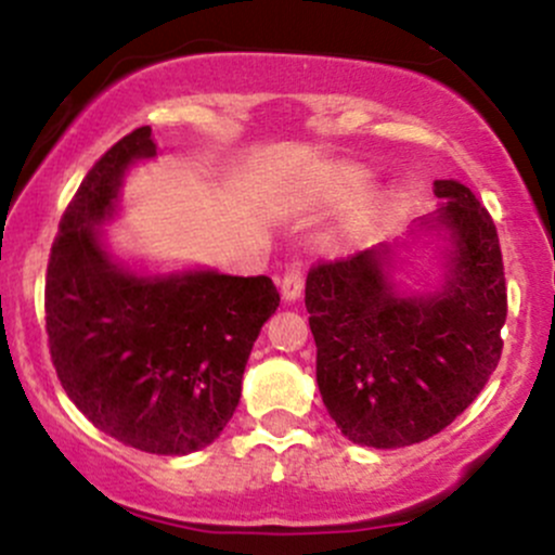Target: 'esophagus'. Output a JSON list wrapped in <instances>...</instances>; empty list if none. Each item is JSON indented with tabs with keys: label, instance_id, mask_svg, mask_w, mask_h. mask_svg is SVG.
<instances>
[{
	"label": "esophagus",
	"instance_id": "1",
	"mask_svg": "<svg viewBox=\"0 0 555 555\" xmlns=\"http://www.w3.org/2000/svg\"><path fill=\"white\" fill-rule=\"evenodd\" d=\"M302 284H306V279H302V263L300 260H292V263L284 268V276H282V295L284 300L292 302L300 297L302 292Z\"/></svg>",
	"mask_w": 555,
	"mask_h": 555
}]
</instances>
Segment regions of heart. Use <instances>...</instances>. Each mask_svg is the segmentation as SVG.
Listing matches in <instances>:
<instances>
[{
  "label": "heart",
  "mask_w": 555,
  "mask_h": 555,
  "mask_svg": "<svg viewBox=\"0 0 555 555\" xmlns=\"http://www.w3.org/2000/svg\"><path fill=\"white\" fill-rule=\"evenodd\" d=\"M369 179H371V173L366 168L339 166V168H334L332 173H328L324 192H326V197L332 199V203H343V199L352 197L356 192H361V189L369 184ZM376 216H379V208L363 210L361 216L352 221V231H356V234H363V231H369L371 227H374Z\"/></svg>",
  "instance_id": "b5f03b06"
}]
</instances>
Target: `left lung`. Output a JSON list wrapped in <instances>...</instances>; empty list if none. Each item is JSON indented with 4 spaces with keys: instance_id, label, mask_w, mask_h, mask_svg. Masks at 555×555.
Wrapping results in <instances>:
<instances>
[{
    "instance_id": "left-lung-1",
    "label": "left lung",
    "mask_w": 555,
    "mask_h": 555,
    "mask_svg": "<svg viewBox=\"0 0 555 555\" xmlns=\"http://www.w3.org/2000/svg\"><path fill=\"white\" fill-rule=\"evenodd\" d=\"M435 197L448 199L437 221L455 245L437 295L400 297L382 271L385 247L308 271L315 379L358 446L429 440L474 403L501 361L508 295L495 223L459 181H435Z\"/></svg>"
}]
</instances>
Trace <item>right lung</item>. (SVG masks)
Segmentation results:
<instances>
[{
	"instance_id": "right-lung-1",
	"label": "right lung",
	"mask_w": 555,
	"mask_h": 555,
	"mask_svg": "<svg viewBox=\"0 0 555 555\" xmlns=\"http://www.w3.org/2000/svg\"><path fill=\"white\" fill-rule=\"evenodd\" d=\"M152 155L150 126L133 129L73 194L47 266V337L60 385L96 429L144 453L186 455L234 416L249 350L282 297L268 276L142 279L107 258L94 227L124 170Z\"/></svg>"
}]
</instances>
